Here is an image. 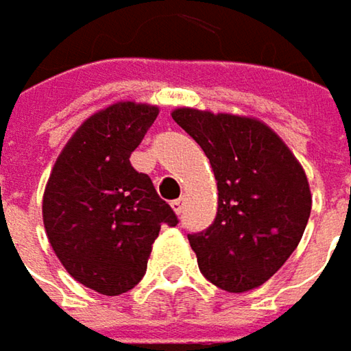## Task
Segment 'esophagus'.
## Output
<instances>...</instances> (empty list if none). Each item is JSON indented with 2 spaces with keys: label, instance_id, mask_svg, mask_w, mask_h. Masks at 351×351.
<instances>
[{
  "label": "esophagus",
  "instance_id": "esophagus-1",
  "mask_svg": "<svg viewBox=\"0 0 351 351\" xmlns=\"http://www.w3.org/2000/svg\"><path fill=\"white\" fill-rule=\"evenodd\" d=\"M182 205H184V195L178 197V199H175V201L171 203V207L175 208V213H180V210H182Z\"/></svg>",
  "mask_w": 351,
  "mask_h": 351
}]
</instances>
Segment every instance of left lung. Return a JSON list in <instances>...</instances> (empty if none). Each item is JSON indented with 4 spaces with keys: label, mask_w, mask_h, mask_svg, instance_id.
Instances as JSON below:
<instances>
[{
    "label": "left lung",
    "mask_w": 351,
    "mask_h": 351,
    "mask_svg": "<svg viewBox=\"0 0 351 351\" xmlns=\"http://www.w3.org/2000/svg\"><path fill=\"white\" fill-rule=\"evenodd\" d=\"M173 120L203 148L217 178V217L189 235L199 269L231 293L259 287L305 231L311 193L302 165L259 120L195 108H178Z\"/></svg>",
    "instance_id": "obj_1"
}]
</instances>
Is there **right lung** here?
Listing matches in <instances>:
<instances>
[{"label": "right lung", "mask_w": 351, "mask_h": 351, "mask_svg": "<svg viewBox=\"0 0 351 351\" xmlns=\"http://www.w3.org/2000/svg\"><path fill=\"white\" fill-rule=\"evenodd\" d=\"M158 116L156 106L118 102L90 116L58 156L44 193L49 245L82 285L120 295L146 273L160 225L175 210L130 154Z\"/></svg>", "instance_id": "right-lung-1"}]
</instances>
